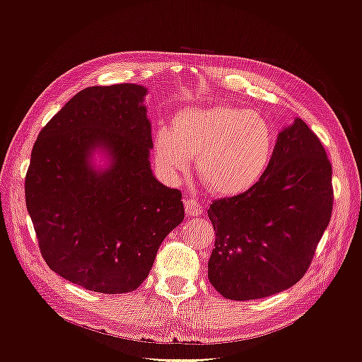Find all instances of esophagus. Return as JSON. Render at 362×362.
Wrapping results in <instances>:
<instances>
[{
    "instance_id": "34e87169",
    "label": "esophagus",
    "mask_w": 362,
    "mask_h": 362,
    "mask_svg": "<svg viewBox=\"0 0 362 362\" xmlns=\"http://www.w3.org/2000/svg\"><path fill=\"white\" fill-rule=\"evenodd\" d=\"M184 208H185V213L189 216H199L202 213V205L199 204L198 199L192 198V196L184 199Z\"/></svg>"
}]
</instances>
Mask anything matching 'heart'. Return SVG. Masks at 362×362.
Listing matches in <instances>:
<instances>
[{
	"label": "heart",
	"mask_w": 362,
	"mask_h": 362,
	"mask_svg": "<svg viewBox=\"0 0 362 362\" xmlns=\"http://www.w3.org/2000/svg\"><path fill=\"white\" fill-rule=\"evenodd\" d=\"M275 131L257 112L218 104L181 110L170 131L154 136V156L160 170L177 181L196 158L206 189L233 198L252 190L270 168Z\"/></svg>",
	"instance_id": "obj_1"
}]
</instances>
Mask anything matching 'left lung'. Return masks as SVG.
<instances>
[{
	"label": "left lung",
	"mask_w": 362,
	"mask_h": 362,
	"mask_svg": "<svg viewBox=\"0 0 362 362\" xmlns=\"http://www.w3.org/2000/svg\"><path fill=\"white\" fill-rule=\"evenodd\" d=\"M332 166L302 119L278 134L270 168L254 189L214 201L208 279L223 298L252 300L293 287L329 225Z\"/></svg>",
	"instance_id": "obj_1"
}]
</instances>
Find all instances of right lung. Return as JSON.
<instances>
[{"label": "right lung", "mask_w": 362, "mask_h": 362, "mask_svg": "<svg viewBox=\"0 0 362 362\" xmlns=\"http://www.w3.org/2000/svg\"><path fill=\"white\" fill-rule=\"evenodd\" d=\"M146 87L93 86L42 128L25 177L27 210L48 267L86 290L144 282L161 242L184 221L182 194L152 175ZM109 166L91 164L94 149Z\"/></svg>", "instance_id": "1"}]
</instances>
